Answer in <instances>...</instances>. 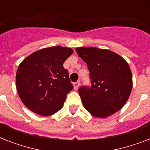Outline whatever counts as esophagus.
<instances>
[{
	"mask_svg": "<svg viewBox=\"0 0 150 150\" xmlns=\"http://www.w3.org/2000/svg\"><path fill=\"white\" fill-rule=\"evenodd\" d=\"M79 86H80L79 81H78V82H74V83H73V86H74V89H75V90H77V89H79Z\"/></svg>",
	"mask_w": 150,
	"mask_h": 150,
	"instance_id": "obj_1",
	"label": "esophagus"
}]
</instances>
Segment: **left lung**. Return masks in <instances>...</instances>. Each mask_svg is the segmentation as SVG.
Wrapping results in <instances>:
<instances>
[{"label":"left lung","instance_id":"left-lung-1","mask_svg":"<svg viewBox=\"0 0 150 150\" xmlns=\"http://www.w3.org/2000/svg\"><path fill=\"white\" fill-rule=\"evenodd\" d=\"M75 50L86 63L90 73L91 87L79 89L85 108L100 118L118 111L132 89V75L127 61L110 50L77 47Z\"/></svg>","mask_w":150,"mask_h":150}]
</instances>
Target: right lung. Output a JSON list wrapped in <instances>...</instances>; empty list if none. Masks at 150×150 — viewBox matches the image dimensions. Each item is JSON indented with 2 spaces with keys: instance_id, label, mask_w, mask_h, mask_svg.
I'll return each instance as SVG.
<instances>
[{
  "instance_id": "right-lung-1",
  "label": "right lung",
  "mask_w": 150,
  "mask_h": 150,
  "mask_svg": "<svg viewBox=\"0 0 150 150\" xmlns=\"http://www.w3.org/2000/svg\"><path fill=\"white\" fill-rule=\"evenodd\" d=\"M73 50L51 47L34 52L24 59L16 73V88L23 104L41 116H50L62 108L73 89L64 62Z\"/></svg>"
}]
</instances>
